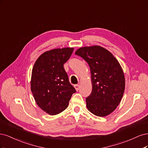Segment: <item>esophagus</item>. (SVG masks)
Listing matches in <instances>:
<instances>
[{
    "instance_id": "esophagus-1",
    "label": "esophagus",
    "mask_w": 148,
    "mask_h": 148,
    "mask_svg": "<svg viewBox=\"0 0 148 148\" xmlns=\"http://www.w3.org/2000/svg\"><path fill=\"white\" fill-rule=\"evenodd\" d=\"M74 87H75V90H77V91H78V90H79V88H80V85H79V84L74 85Z\"/></svg>"
}]
</instances>
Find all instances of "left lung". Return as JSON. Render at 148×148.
Here are the masks:
<instances>
[{"instance_id": "1", "label": "left lung", "mask_w": 148, "mask_h": 148, "mask_svg": "<svg viewBox=\"0 0 148 148\" xmlns=\"http://www.w3.org/2000/svg\"><path fill=\"white\" fill-rule=\"evenodd\" d=\"M75 54L88 64L92 91L86 98L87 107L94 115L104 117L115 110L125 90V77L118 61L99 46L80 48Z\"/></svg>"}]
</instances>
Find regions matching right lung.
<instances>
[{"label":"right lung","mask_w":148,"mask_h":148,"mask_svg":"<svg viewBox=\"0 0 148 148\" xmlns=\"http://www.w3.org/2000/svg\"><path fill=\"white\" fill-rule=\"evenodd\" d=\"M73 50V48H63L47 51L38 58L33 67L31 92L37 105L50 115H56L67 108L76 92L63 67Z\"/></svg>","instance_id":"add662e5"}]
</instances>
